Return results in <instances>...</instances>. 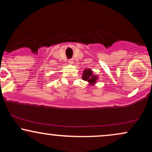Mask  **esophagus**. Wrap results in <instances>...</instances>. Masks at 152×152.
<instances>
[{"instance_id": "obj_1", "label": "esophagus", "mask_w": 152, "mask_h": 152, "mask_svg": "<svg viewBox=\"0 0 152 152\" xmlns=\"http://www.w3.org/2000/svg\"><path fill=\"white\" fill-rule=\"evenodd\" d=\"M69 64H74V59H73V58L69 59Z\"/></svg>"}]
</instances>
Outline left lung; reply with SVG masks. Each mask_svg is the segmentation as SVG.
<instances>
[{"instance_id": "1", "label": "left lung", "mask_w": 152, "mask_h": 152, "mask_svg": "<svg viewBox=\"0 0 152 152\" xmlns=\"http://www.w3.org/2000/svg\"><path fill=\"white\" fill-rule=\"evenodd\" d=\"M82 74V79L84 81H88L90 85L93 86L96 83L97 80H98V76L93 74V71L90 69H86L83 71Z\"/></svg>"}]
</instances>
